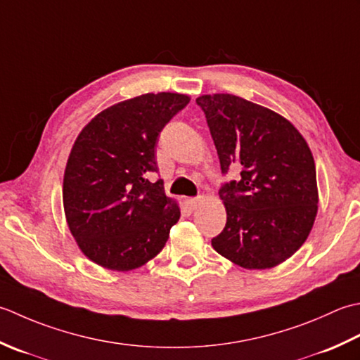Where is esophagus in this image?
Instances as JSON below:
<instances>
[{"mask_svg": "<svg viewBox=\"0 0 360 360\" xmlns=\"http://www.w3.org/2000/svg\"><path fill=\"white\" fill-rule=\"evenodd\" d=\"M186 203L189 205L191 210H194V208H197V205L200 203V197H193V199H188Z\"/></svg>", "mask_w": 360, "mask_h": 360, "instance_id": "1", "label": "esophagus"}]
</instances>
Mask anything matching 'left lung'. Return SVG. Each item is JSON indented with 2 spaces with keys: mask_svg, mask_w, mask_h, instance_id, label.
I'll use <instances>...</instances> for the list:
<instances>
[{
  "mask_svg": "<svg viewBox=\"0 0 360 360\" xmlns=\"http://www.w3.org/2000/svg\"><path fill=\"white\" fill-rule=\"evenodd\" d=\"M221 171L239 169L219 189L225 229L217 253L245 269H270L303 245L317 216V175L309 146L283 116L233 94L195 99Z\"/></svg>",
  "mask_w": 360,
  "mask_h": 360,
  "instance_id": "8db88e82",
  "label": "left lung"
}]
</instances>
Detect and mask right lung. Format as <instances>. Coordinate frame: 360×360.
Here are the masks:
<instances>
[{
	"mask_svg": "<svg viewBox=\"0 0 360 360\" xmlns=\"http://www.w3.org/2000/svg\"><path fill=\"white\" fill-rule=\"evenodd\" d=\"M189 98L148 93L108 107L80 131L63 179V207L80 250L102 267L131 270L158 255L180 210L166 197L155 146Z\"/></svg>",
	"mask_w": 360,
	"mask_h": 360,
	"instance_id": "1",
	"label": "right lung"
}]
</instances>
